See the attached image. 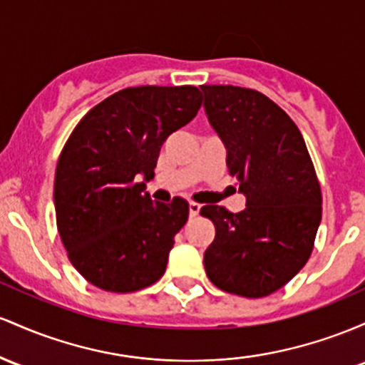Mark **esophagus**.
I'll return each mask as SVG.
<instances>
[{"label":"esophagus","mask_w":365,"mask_h":365,"mask_svg":"<svg viewBox=\"0 0 365 365\" xmlns=\"http://www.w3.org/2000/svg\"><path fill=\"white\" fill-rule=\"evenodd\" d=\"M200 210H202V205L193 203V202L190 203V217H191V219H195V217L200 214Z\"/></svg>","instance_id":"1"}]
</instances>
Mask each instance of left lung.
<instances>
[{"label": "left lung", "mask_w": 365, "mask_h": 365, "mask_svg": "<svg viewBox=\"0 0 365 365\" xmlns=\"http://www.w3.org/2000/svg\"><path fill=\"white\" fill-rule=\"evenodd\" d=\"M205 115L226 146L229 174L247 208L207 205L215 237L203 264L222 292L247 298L282 288L307 264L322 215V196L304 136L265 94L237 86H200Z\"/></svg>", "instance_id": "obj_1"}]
</instances>
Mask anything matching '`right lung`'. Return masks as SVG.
I'll list each match as a JSON object with an SVG mask.
<instances>
[{
    "label": "right lung",
    "mask_w": 365,
    "mask_h": 365,
    "mask_svg": "<svg viewBox=\"0 0 365 365\" xmlns=\"http://www.w3.org/2000/svg\"><path fill=\"white\" fill-rule=\"evenodd\" d=\"M195 86H139L98 103L76 125L55 174L56 227L73 267L105 292L129 293L163 276L187 202H153L158 151L193 120Z\"/></svg>",
    "instance_id": "1"
}]
</instances>
